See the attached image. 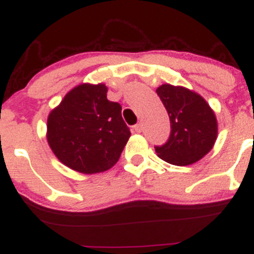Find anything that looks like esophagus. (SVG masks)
<instances>
[{
	"label": "esophagus",
	"mask_w": 254,
	"mask_h": 254,
	"mask_svg": "<svg viewBox=\"0 0 254 254\" xmlns=\"http://www.w3.org/2000/svg\"><path fill=\"white\" fill-rule=\"evenodd\" d=\"M134 130H135V131H136V132H141V131H142V124H141V123H139V124L135 125Z\"/></svg>",
	"instance_id": "obj_1"
}]
</instances>
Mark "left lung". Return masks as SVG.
Segmentation results:
<instances>
[{
	"instance_id": "8db88e82",
	"label": "left lung",
	"mask_w": 254,
	"mask_h": 254,
	"mask_svg": "<svg viewBox=\"0 0 254 254\" xmlns=\"http://www.w3.org/2000/svg\"><path fill=\"white\" fill-rule=\"evenodd\" d=\"M171 122V135L157 156L176 166L195 163L209 152L217 137V120L200 94L182 86L162 84L156 89Z\"/></svg>"
}]
</instances>
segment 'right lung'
<instances>
[{
    "label": "right lung",
    "mask_w": 254,
    "mask_h": 254,
    "mask_svg": "<svg viewBox=\"0 0 254 254\" xmlns=\"http://www.w3.org/2000/svg\"><path fill=\"white\" fill-rule=\"evenodd\" d=\"M104 83H81L48 117L47 140L58 160L76 172L101 173L119 160L130 137L122 106Z\"/></svg>",
    "instance_id": "right-lung-1"
}]
</instances>
